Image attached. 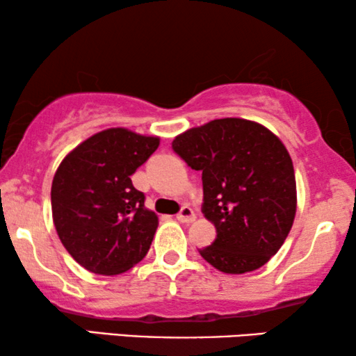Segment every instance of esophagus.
<instances>
[{
	"label": "esophagus",
	"mask_w": 356,
	"mask_h": 356,
	"mask_svg": "<svg viewBox=\"0 0 356 356\" xmlns=\"http://www.w3.org/2000/svg\"><path fill=\"white\" fill-rule=\"evenodd\" d=\"M177 218L181 223H193L194 220H196V216H194L193 209L191 207H186L184 206L181 211H179V213L177 216Z\"/></svg>",
	"instance_id": "esophagus-1"
}]
</instances>
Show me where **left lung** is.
<instances>
[{
	"instance_id": "1",
	"label": "left lung",
	"mask_w": 356,
	"mask_h": 356,
	"mask_svg": "<svg viewBox=\"0 0 356 356\" xmlns=\"http://www.w3.org/2000/svg\"><path fill=\"white\" fill-rule=\"evenodd\" d=\"M172 147L202 172V212L217 230L201 256L225 274H246L269 262L289 236L296 181L289 150L256 121L220 118L191 128Z\"/></svg>"
}]
</instances>
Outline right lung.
<instances>
[{
  "label": "right lung",
  "mask_w": 356,
  "mask_h": 356,
  "mask_svg": "<svg viewBox=\"0 0 356 356\" xmlns=\"http://www.w3.org/2000/svg\"><path fill=\"white\" fill-rule=\"evenodd\" d=\"M160 138L126 128L100 131L63 159L51 183V213L63 246L84 269L123 274L147 254L157 213L131 175L157 150Z\"/></svg>",
  "instance_id": "add662e5"
}]
</instances>
